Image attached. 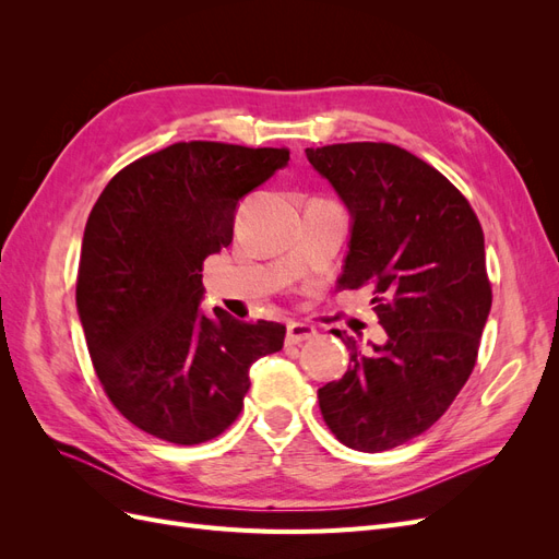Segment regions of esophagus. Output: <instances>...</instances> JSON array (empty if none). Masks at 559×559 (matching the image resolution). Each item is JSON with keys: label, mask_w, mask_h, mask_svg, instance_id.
Segmentation results:
<instances>
[{"label": "esophagus", "mask_w": 559, "mask_h": 559, "mask_svg": "<svg viewBox=\"0 0 559 559\" xmlns=\"http://www.w3.org/2000/svg\"><path fill=\"white\" fill-rule=\"evenodd\" d=\"M317 335V329L310 324H302V321H289L286 324V345H300L306 341H312Z\"/></svg>", "instance_id": "obj_1"}]
</instances>
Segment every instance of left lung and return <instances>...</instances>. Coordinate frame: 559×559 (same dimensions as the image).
Returning a JSON list of instances; mask_svg holds the SVG:
<instances>
[{"instance_id": "8db88e82", "label": "left lung", "mask_w": 559, "mask_h": 559, "mask_svg": "<svg viewBox=\"0 0 559 559\" xmlns=\"http://www.w3.org/2000/svg\"><path fill=\"white\" fill-rule=\"evenodd\" d=\"M349 212L341 289L370 286L386 341L349 349L347 373L317 392L329 429L359 452L425 433L476 366L492 308L485 238L466 198L394 144L306 148Z\"/></svg>"}]
</instances>
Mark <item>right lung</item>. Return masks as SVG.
I'll list each match as a JSON object with an SVG mask.
<instances>
[{"instance_id":"1","label":"right lung","mask_w":559,"mask_h":559,"mask_svg":"<svg viewBox=\"0 0 559 559\" xmlns=\"http://www.w3.org/2000/svg\"><path fill=\"white\" fill-rule=\"evenodd\" d=\"M289 163L286 148L179 142L123 167L83 230L76 310L95 373L134 427L175 445L226 431L249 366L286 326L200 310L202 261L233 242L238 202Z\"/></svg>"}]
</instances>
